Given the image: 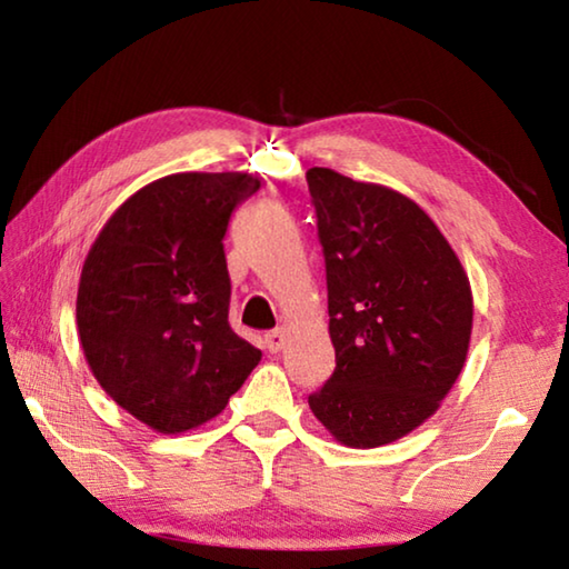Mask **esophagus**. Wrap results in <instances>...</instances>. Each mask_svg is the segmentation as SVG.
<instances>
[{"mask_svg": "<svg viewBox=\"0 0 569 569\" xmlns=\"http://www.w3.org/2000/svg\"><path fill=\"white\" fill-rule=\"evenodd\" d=\"M286 343V331L283 329H276V331H268L266 333V349L271 353H278L283 349Z\"/></svg>", "mask_w": 569, "mask_h": 569, "instance_id": "1", "label": "esophagus"}]
</instances>
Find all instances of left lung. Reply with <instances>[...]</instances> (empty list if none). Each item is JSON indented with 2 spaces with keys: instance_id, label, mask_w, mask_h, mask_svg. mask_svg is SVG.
<instances>
[{
  "instance_id": "8db88e82",
  "label": "left lung",
  "mask_w": 569,
  "mask_h": 569,
  "mask_svg": "<svg viewBox=\"0 0 569 569\" xmlns=\"http://www.w3.org/2000/svg\"><path fill=\"white\" fill-rule=\"evenodd\" d=\"M319 218L336 369L308 397L346 447L421 427L459 379L471 339L469 278L411 198L331 168L306 172Z\"/></svg>"
}]
</instances>
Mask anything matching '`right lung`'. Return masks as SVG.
<instances>
[{
    "mask_svg": "<svg viewBox=\"0 0 569 569\" xmlns=\"http://www.w3.org/2000/svg\"><path fill=\"white\" fill-rule=\"evenodd\" d=\"M261 188L248 172H176L114 210L84 258L77 333L104 393L160 435L210 421L261 351L228 323L223 236Z\"/></svg>",
    "mask_w": 569,
    "mask_h": 569,
    "instance_id": "obj_1",
    "label": "right lung"
}]
</instances>
